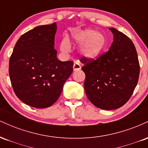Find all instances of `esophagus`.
I'll return each mask as SVG.
<instances>
[{"mask_svg": "<svg viewBox=\"0 0 148 148\" xmlns=\"http://www.w3.org/2000/svg\"><path fill=\"white\" fill-rule=\"evenodd\" d=\"M81 64L78 61H76L74 63V65H73V69H74V71H78V70H80L81 69Z\"/></svg>", "mask_w": 148, "mask_h": 148, "instance_id": "34e87169", "label": "esophagus"}]
</instances>
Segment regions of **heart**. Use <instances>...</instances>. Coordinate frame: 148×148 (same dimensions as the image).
<instances>
[{
	"label": "heart",
	"mask_w": 148,
	"mask_h": 148,
	"mask_svg": "<svg viewBox=\"0 0 148 148\" xmlns=\"http://www.w3.org/2000/svg\"><path fill=\"white\" fill-rule=\"evenodd\" d=\"M70 43L81 45L79 49L80 53L86 59L92 60L99 57L105 50L107 46V39L103 33L88 28L73 33L71 41L67 38L63 39L60 45L61 51H69Z\"/></svg>",
	"instance_id": "heart-1"
}]
</instances>
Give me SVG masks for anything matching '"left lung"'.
<instances>
[{"label":"left lung","instance_id":"left-lung-1","mask_svg":"<svg viewBox=\"0 0 148 148\" xmlns=\"http://www.w3.org/2000/svg\"><path fill=\"white\" fill-rule=\"evenodd\" d=\"M113 42L109 50L94 60L82 58L86 74L84 89L88 99L97 108L117 109L130 99L138 81L140 65L130 38L109 28Z\"/></svg>","mask_w":148,"mask_h":148}]
</instances>
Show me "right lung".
<instances>
[{
    "label": "right lung",
    "mask_w": 148,
    "mask_h": 148,
    "mask_svg": "<svg viewBox=\"0 0 148 148\" xmlns=\"http://www.w3.org/2000/svg\"><path fill=\"white\" fill-rule=\"evenodd\" d=\"M56 23L39 25L22 35L9 62L12 86L25 104L44 108L53 104L73 71V61L62 62L54 49Z\"/></svg>",
    "instance_id": "right-lung-1"
}]
</instances>
